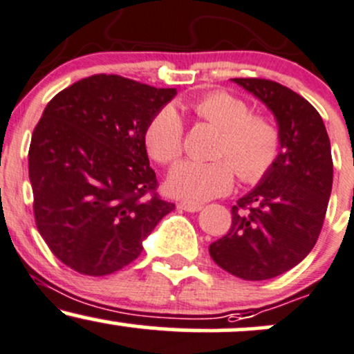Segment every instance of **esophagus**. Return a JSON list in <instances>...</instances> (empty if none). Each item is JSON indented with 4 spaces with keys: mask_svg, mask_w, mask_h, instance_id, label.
<instances>
[{
    "mask_svg": "<svg viewBox=\"0 0 354 354\" xmlns=\"http://www.w3.org/2000/svg\"><path fill=\"white\" fill-rule=\"evenodd\" d=\"M178 208L180 209H185L188 211V213H196V211H200L203 206L198 205V203H189V201H181L178 203Z\"/></svg>",
    "mask_w": 354,
    "mask_h": 354,
    "instance_id": "obj_1",
    "label": "esophagus"
}]
</instances>
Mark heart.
<instances>
[{
	"instance_id": "obj_1",
	"label": "heart",
	"mask_w": 354,
	"mask_h": 354,
	"mask_svg": "<svg viewBox=\"0 0 354 354\" xmlns=\"http://www.w3.org/2000/svg\"><path fill=\"white\" fill-rule=\"evenodd\" d=\"M194 116L216 126L219 136L213 149L216 161H181L169 171L168 189L189 203L208 201L230 193L234 171L239 180L256 183L273 168L281 149V133L270 116L251 113L250 104L226 91H211L186 104ZM181 118L166 106L149 120L145 145L160 165H171L183 153Z\"/></svg>"
}]
</instances>
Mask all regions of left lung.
Returning a JSON list of instances; mask_svg holds the SVG:
<instances>
[{"label":"left lung","mask_w":354,"mask_h":354,"mask_svg":"<svg viewBox=\"0 0 354 354\" xmlns=\"http://www.w3.org/2000/svg\"><path fill=\"white\" fill-rule=\"evenodd\" d=\"M270 108L281 149L259 185L231 208L228 234L209 245L219 268L248 281L286 273L316 245L333 186L331 145L319 113L271 80L233 78Z\"/></svg>","instance_id":"obj_1"}]
</instances>
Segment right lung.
<instances>
[{"instance_id":"right-lung-1","label":"right lung","mask_w":354,"mask_h":354,"mask_svg":"<svg viewBox=\"0 0 354 354\" xmlns=\"http://www.w3.org/2000/svg\"><path fill=\"white\" fill-rule=\"evenodd\" d=\"M174 95V88L93 75L46 104L28 166L36 228L63 265L88 276L120 271L174 209L158 194L145 145L149 120Z\"/></svg>"}]
</instances>
